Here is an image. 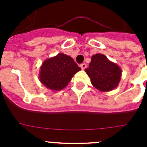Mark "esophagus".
<instances>
[{
    "instance_id": "esophagus-1",
    "label": "esophagus",
    "mask_w": 147,
    "mask_h": 147,
    "mask_svg": "<svg viewBox=\"0 0 147 147\" xmlns=\"http://www.w3.org/2000/svg\"><path fill=\"white\" fill-rule=\"evenodd\" d=\"M80 67H81V68L82 70H85L87 67V65L85 64V63H82V64L80 65Z\"/></svg>"
}]
</instances>
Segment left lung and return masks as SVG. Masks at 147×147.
<instances>
[{
  "instance_id": "1",
  "label": "left lung",
  "mask_w": 147,
  "mask_h": 147,
  "mask_svg": "<svg viewBox=\"0 0 147 147\" xmlns=\"http://www.w3.org/2000/svg\"><path fill=\"white\" fill-rule=\"evenodd\" d=\"M95 88L102 92L111 91L119 85L122 71L116 63L102 54L92 56L89 67L85 70Z\"/></svg>"
}]
</instances>
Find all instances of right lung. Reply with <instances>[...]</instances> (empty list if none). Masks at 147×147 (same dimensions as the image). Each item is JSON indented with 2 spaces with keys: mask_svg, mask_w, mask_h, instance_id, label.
<instances>
[{
  "mask_svg": "<svg viewBox=\"0 0 147 147\" xmlns=\"http://www.w3.org/2000/svg\"><path fill=\"white\" fill-rule=\"evenodd\" d=\"M39 79L42 85L51 90L64 89L81 67L72 57L59 53L46 59L40 66Z\"/></svg>",
  "mask_w": 147,
  "mask_h": 147,
  "instance_id": "add662e5",
  "label": "right lung"
}]
</instances>
